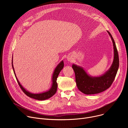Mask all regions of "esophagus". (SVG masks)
I'll use <instances>...</instances> for the list:
<instances>
[{
	"mask_svg": "<svg viewBox=\"0 0 128 128\" xmlns=\"http://www.w3.org/2000/svg\"><path fill=\"white\" fill-rule=\"evenodd\" d=\"M68 60L69 61H70V60H71V59H70V58H68Z\"/></svg>",
	"mask_w": 128,
	"mask_h": 128,
	"instance_id": "34e87169",
	"label": "esophagus"
}]
</instances>
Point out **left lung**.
Segmentation results:
<instances>
[{"label": "left lung", "mask_w": 128, "mask_h": 128, "mask_svg": "<svg viewBox=\"0 0 128 128\" xmlns=\"http://www.w3.org/2000/svg\"><path fill=\"white\" fill-rule=\"evenodd\" d=\"M112 38L114 48L113 63L105 74L99 77H91L81 67L73 64L72 68L75 72L76 81L78 89L86 95L101 93L110 87L114 82L119 67V58L116 43L112 35L109 31Z\"/></svg>", "instance_id": "8db88e82"}]
</instances>
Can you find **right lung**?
Masks as SVG:
<instances>
[{
  "instance_id": "add662e5",
  "label": "right lung",
  "mask_w": 128,
  "mask_h": 128,
  "mask_svg": "<svg viewBox=\"0 0 128 128\" xmlns=\"http://www.w3.org/2000/svg\"><path fill=\"white\" fill-rule=\"evenodd\" d=\"M12 67L13 68V70H14V74L15 75L16 80H17V82L19 84L20 88H21V90H22L23 92L28 97L36 99V100H44L46 99H48L50 98L51 97H52L54 94L56 93V91L57 90V87H58V84L57 83V78L59 76V73L60 72V71H61V70L63 69V67H64V63L63 61H61L59 64L56 67V68H55L54 70V74H53V76H52V86L51 88L48 90L46 91V92L42 93H40V94H32L30 93V92H28L22 86V85L20 84V82H19V80H18L16 74H15V72H14V68L13 67V64H12Z\"/></svg>"
}]
</instances>
